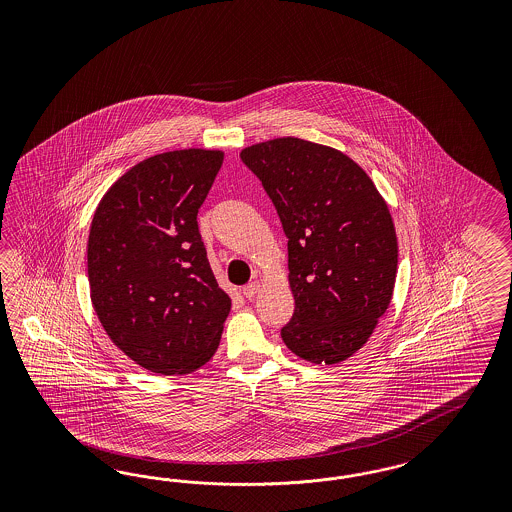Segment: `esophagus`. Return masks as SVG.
Listing matches in <instances>:
<instances>
[{
	"label": "esophagus",
	"instance_id": "obj_1",
	"mask_svg": "<svg viewBox=\"0 0 512 512\" xmlns=\"http://www.w3.org/2000/svg\"><path fill=\"white\" fill-rule=\"evenodd\" d=\"M259 289H261V285H259V281H251V283H248L244 289H242V293H244V296L246 298H255L257 296V293H259Z\"/></svg>",
	"mask_w": 512,
	"mask_h": 512
}]
</instances>
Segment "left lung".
I'll list each match as a JSON object with an SVG mask.
<instances>
[{
    "label": "left lung",
    "mask_w": 512,
    "mask_h": 512,
    "mask_svg": "<svg viewBox=\"0 0 512 512\" xmlns=\"http://www.w3.org/2000/svg\"><path fill=\"white\" fill-rule=\"evenodd\" d=\"M276 206L289 251L295 313L281 340L313 364L357 353L387 311L398 242L387 202L334 148L283 137L240 152Z\"/></svg>",
    "instance_id": "1"
}]
</instances>
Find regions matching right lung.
<instances>
[{
    "instance_id": "1",
    "label": "right lung",
    "mask_w": 512,
    "mask_h": 512,
    "mask_svg": "<svg viewBox=\"0 0 512 512\" xmlns=\"http://www.w3.org/2000/svg\"><path fill=\"white\" fill-rule=\"evenodd\" d=\"M221 163L223 152L199 148L148 157L95 210L88 238L93 308L114 345L150 372L201 368L231 311L197 223Z\"/></svg>"
}]
</instances>
